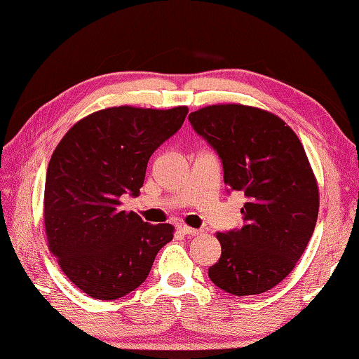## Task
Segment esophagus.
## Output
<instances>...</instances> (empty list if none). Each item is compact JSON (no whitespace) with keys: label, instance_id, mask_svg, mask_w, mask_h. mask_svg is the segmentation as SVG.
Instances as JSON below:
<instances>
[{"label":"esophagus","instance_id":"obj_1","mask_svg":"<svg viewBox=\"0 0 359 359\" xmlns=\"http://www.w3.org/2000/svg\"><path fill=\"white\" fill-rule=\"evenodd\" d=\"M180 232L184 233V236H199V233H202L201 229H194V227L190 226H182Z\"/></svg>","mask_w":359,"mask_h":359}]
</instances>
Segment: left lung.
Here are the masks:
<instances>
[{
    "mask_svg": "<svg viewBox=\"0 0 359 359\" xmlns=\"http://www.w3.org/2000/svg\"><path fill=\"white\" fill-rule=\"evenodd\" d=\"M223 163L224 185L243 191L242 229L218 232L215 285L237 297L275 287L302 257L318 215V187L295 132L265 109L227 103L188 116Z\"/></svg>",
    "mask_w": 359,
    "mask_h": 359,
    "instance_id": "obj_1",
    "label": "left lung"
}]
</instances>
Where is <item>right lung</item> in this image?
Masks as SVG:
<instances>
[{
	"label": "right lung",
	"mask_w": 359,
	"mask_h": 359,
	"mask_svg": "<svg viewBox=\"0 0 359 359\" xmlns=\"http://www.w3.org/2000/svg\"><path fill=\"white\" fill-rule=\"evenodd\" d=\"M187 107H113L78 121L47 169L43 219L48 248L72 283L97 299H117L146 281L172 240L168 223L122 210L138 196L151 155L182 127Z\"/></svg>",
	"instance_id": "add662e5"
}]
</instances>
